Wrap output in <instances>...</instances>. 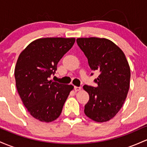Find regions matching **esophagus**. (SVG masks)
I'll return each mask as SVG.
<instances>
[{
	"mask_svg": "<svg viewBox=\"0 0 147 147\" xmlns=\"http://www.w3.org/2000/svg\"><path fill=\"white\" fill-rule=\"evenodd\" d=\"M74 90H75L76 92L80 91V90H81V87H76V86H75V87H74Z\"/></svg>",
	"mask_w": 147,
	"mask_h": 147,
	"instance_id": "1",
	"label": "esophagus"
}]
</instances>
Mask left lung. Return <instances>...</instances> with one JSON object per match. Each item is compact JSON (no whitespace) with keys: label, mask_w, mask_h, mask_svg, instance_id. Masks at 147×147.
I'll list each match as a JSON object with an SVG mask.
<instances>
[{"label":"left lung","mask_w":147,"mask_h":147,"mask_svg":"<svg viewBox=\"0 0 147 147\" xmlns=\"http://www.w3.org/2000/svg\"><path fill=\"white\" fill-rule=\"evenodd\" d=\"M76 42L90 69L100 72L94 80L98 86H83L90 96L84 112L96 122L109 121L121 108L129 90L131 69L126 56L119 47L105 38H78Z\"/></svg>","instance_id":"left-lung-1"}]
</instances>
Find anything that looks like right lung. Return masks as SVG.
I'll list each match as a JSON object with an SVG mask.
<instances>
[{
    "label": "right lung",
    "instance_id": "right-lung-1",
    "mask_svg": "<svg viewBox=\"0 0 147 147\" xmlns=\"http://www.w3.org/2000/svg\"><path fill=\"white\" fill-rule=\"evenodd\" d=\"M75 38H40L19 56L14 69L18 93L29 113L40 121L51 122L62 113L71 85L50 80L60 59L73 47Z\"/></svg>",
    "mask_w": 147,
    "mask_h": 147
}]
</instances>
